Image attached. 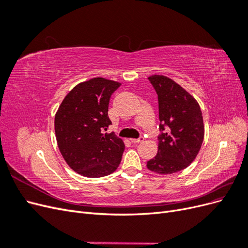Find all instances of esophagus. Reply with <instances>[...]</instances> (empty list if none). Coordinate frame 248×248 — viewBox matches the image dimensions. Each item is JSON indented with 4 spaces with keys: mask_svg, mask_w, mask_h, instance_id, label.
I'll return each mask as SVG.
<instances>
[{
    "mask_svg": "<svg viewBox=\"0 0 248 248\" xmlns=\"http://www.w3.org/2000/svg\"><path fill=\"white\" fill-rule=\"evenodd\" d=\"M130 141H131V142H134V144H139V142L144 141V138L140 137V139H130Z\"/></svg>",
    "mask_w": 248,
    "mask_h": 248,
    "instance_id": "esophagus-1",
    "label": "esophagus"
}]
</instances>
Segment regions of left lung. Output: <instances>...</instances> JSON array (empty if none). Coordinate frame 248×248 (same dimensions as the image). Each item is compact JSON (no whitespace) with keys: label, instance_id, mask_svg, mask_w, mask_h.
Listing matches in <instances>:
<instances>
[{"label":"left lung","instance_id":"obj_1","mask_svg":"<svg viewBox=\"0 0 248 248\" xmlns=\"http://www.w3.org/2000/svg\"><path fill=\"white\" fill-rule=\"evenodd\" d=\"M158 95V151L147 168L160 175L186 169L196 159L204 140L205 127L198 101L176 81L154 74L148 78Z\"/></svg>","mask_w":248,"mask_h":248}]
</instances>
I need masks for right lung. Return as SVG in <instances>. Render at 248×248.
I'll list each match as a JSON object with an SVG mask.
<instances>
[{
    "mask_svg": "<svg viewBox=\"0 0 248 248\" xmlns=\"http://www.w3.org/2000/svg\"><path fill=\"white\" fill-rule=\"evenodd\" d=\"M120 86V82L103 78L79 82L65 96L56 112L55 132L60 152L81 176H108L121 162L123 140L114 133H103L111 124L108 115L109 98Z\"/></svg>",
    "mask_w": 248,
    "mask_h": 248,
    "instance_id": "right-lung-1",
    "label": "right lung"
}]
</instances>
